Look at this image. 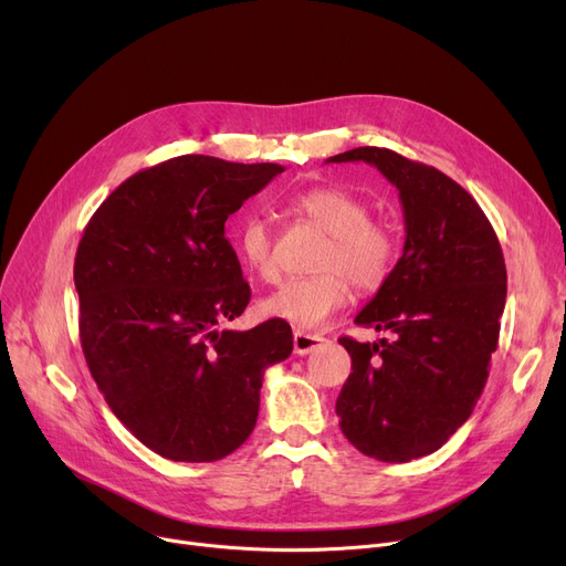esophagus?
<instances>
[{"mask_svg": "<svg viewBox=\"0 0 566 566\" xmlns=\"http://www.w3.org/2000/svg\"><path fill=\"white\" fill-rule=\"evenodd\" d=\"M325 339L321 335H310V333H293V348L298 355H307L312 353L314 348H318Z\"/></svg>", "mask_w": 566, "mask_h": 566, "instance_id": "obj_1", "label": "esophagus"}]
</instances>
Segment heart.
<instances>
[{
    "label": "heart",
    "mask_w": 566,
    "mask_h": 566,
    "mask_svg": "<svg viewBox=\"0 0 566 566\" xmlns=\"http://www.w3.org/2000/svg\"><path fill=\"white\" fill-rule=\"evenodd\" d=\"M293 211L310 220L331 245L323 250L316 277H293L282 282L261 303L271 318L291 323L293 328L314 331L350 301L348 282L360 291H376L390 277L399 241L390 224L371 220L369 203L348 190L318 186L295 195ZM235 248L245 265L259 277H273L277 271L273 231L259 216H248L235 231Z\"/></svg>",
    "instance_id": "b5f03b06"
}]
</instances>
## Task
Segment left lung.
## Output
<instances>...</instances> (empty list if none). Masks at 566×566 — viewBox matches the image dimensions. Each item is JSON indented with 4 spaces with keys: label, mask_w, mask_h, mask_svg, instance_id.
I'll return each mask as SVG.
<instances>
[{
    "label": "left lung",
    "mask_w": 566,
    "mask_h": 566,
    "mask_svg": "<svg viewBox=\"0 0 566 566\" xmlns=\"http://www.w3.org/2000/svg\"><path fill=\"white\" fill-rule=\"evenodd\" d=\"M360 160L399 190L406 243L390 277L355 316L392 339H339L350 376L337 415L353 448L406 463L440 450L478 403L497 348L507 268L480 203L450 176L378 146L325 163Z\"/></svg>",
    "instance_id": "obj_1"
}]
</instances>
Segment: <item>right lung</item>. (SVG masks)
I'll list each match as a JSON object with an SVG mask.
<instances>
[{"label":"right lung","mask_w":566,"mask_h":566,"mask_svg":"<svg viewBox=\"0 0 566 566\" xmlns=\"http://www.w3.org/2000/svg\"><path fill=\"white\" fill-rule=\"evenodd\" d=\"M284 167L178 156L118 186L75 254L80 342L107 406L148 450L188 463L250 438L263 371L293 350L291 325L220 331L250 303L224 222Z\"/></svg>","instance_id":"right-lung-1"}]
</instances>
